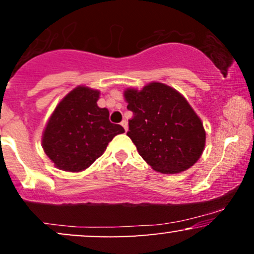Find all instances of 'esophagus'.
Segmentation results:
<instances>
[{
	"label": "esophagus",
	"mask_w": 254,
	"mask_h": 254,
	"mask_svg": "<svg viewBox=\"0 0 254 254\" xmlns=\"http://www.w3.org/2000/svg\"><path fill=\"white\" fill-rule=\"evenodd\" d=\"M121 125L124 127L125 131H127V119H123V121H122Z\"/></svg>",
	"instance_id": "34e87169"
}]
</instances>
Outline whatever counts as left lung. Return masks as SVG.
Returning <instances> with one entry per match:
<instances>
[{"label": "left lung", "instance_id": "1", "mask_svg": "<svg viewBox=\"0 0 254 254\" xmlns=\"http://www.w3.org/2000/svg\"><path fill=\"white\" fill-rule=\"evenodd\" d=\"M133 113L127 135L154 171L174 174L193 166L205 147L203 123L185 98L167 84L151 82L124 92Z\"/></svg>", "mask_w": 254, "mask_h": 254}]
</instances>
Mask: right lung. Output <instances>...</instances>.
<instances>
[{
	"instance_id": "obj_1",
	"label": "right lung",
	"mask_w": 254,
	"mask_h": 254,
	"mask_svg": "<svg viewBox=\"0 0 254 254\" xmlns=\"http://www.w3.org/2000/svg\"><path fill=\"white\" fill-rule=\"evenodd\" d=\"M100 92L78 86L64 97L46 124L42 145L57 168L81 172L103 155L109 142L123 133L122 125L110 122L107 109L97 101Z\"/></svg>"
}]
</instances>
